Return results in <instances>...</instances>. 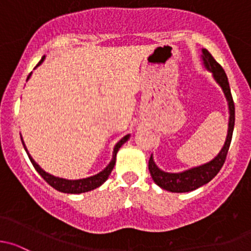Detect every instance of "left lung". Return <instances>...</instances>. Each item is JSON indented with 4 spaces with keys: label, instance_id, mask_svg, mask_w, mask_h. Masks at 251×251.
Masks as SVG:
<instances>
[{
    "label": "left lung",
    "instance_id": "1",
    "mask_svg": "<svg viewBox=\"0 0 251 251\" xmlns=\"http://www.w3.org/2000/svg\"><path fill=\"white\" fill-rule=\"evenodd\" d=\"M202 60L204 68L213 74L215 82L221 87L225 98L227 100V105H228L229 120L226 141H225L224 147L219 152L218 156L211 159L210 162L202 165H198V167H193L191 169L183 170V172L180 173L163 172V170L159 169L156 163H154L153 157H150L149 170L152 179H153V181L159 187L169 191V192H191V191L197 190L201 186L211 181L216 176V174L220 172L222 165H224L225 161H226L227 152H228L229 145H231L232 134H233L234 128V102L233 99H232L228 79H227L226 74H225L224 69L221 68L220 64L216 63L215 59L213 58V55L206 49H202Z\"/></svg>",
    "mask_w": 251,
    "mask_h": 251
}]
</instances>
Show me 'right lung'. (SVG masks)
Segmentation results:
<instances>
[{
  "instance_id": "1",
  "label": "right lung",
  "mask_w": 251,
  "mask_h": 251,
  "mask_svg": "<svg viewBox=\"0 0 251 251\" xmlns=\"http://www.w3.org/2000/svg\"><path fill=\"white\" fill-rule=\"evenodd\" d=\"M45 58H46V56H43L42 60H41L40 63L37 64V66L41 65V64L43 63ZM37 66H36V68H37ZM30 76H31V74L29 75V76H27V79L30 78ZM27 79H26V81H27ZM129 136H130L129 134H128V135L123 136V138L121 139V140L115 145V149H113V152H112V159H111V162L107 164V167L105 168L104 170H101V172L98 173V174L93 175V176L86 177V179H78V180L63 179V177L54 176V175H51V174H49V173L45 172V170H43L42 168L40 167V165H38L35 161H33L32 157L30 156L29 151H27V149H26V146H25L24 141H23V138H22V143H23V146H24L25 151H26L27 156H29L31 163H32L33 167H35V169L37 170L38 174H40L41 176H42L43 179H45L46 181H47L49 185L51 186V187H54L55 190L60 191V192L74 193V195H77V193H83V192H88V191L94 190V188L99 187V186H101L102 183L106 181V180L108 179V176H110L111 172H112L113 167H115V164H116V156H117L118 150L121 149V146H122V145L125 144L126 141H128Z\"/></svg>"
}]
</instances>
